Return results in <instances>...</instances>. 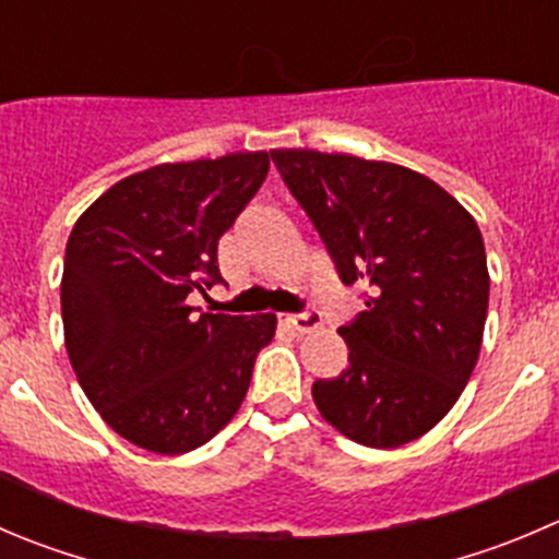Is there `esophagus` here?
I'll list each match as a JSON object with an SVG mask.
<instances>
[{
  "label": "esophagus",
  "mask_w": 559,
  "mask_h": 559,
  "mask_svg": "<svg viewBox=\"0 0 559 559\" xmlns=\"http://www.w3.org/2000/svg\"><path fill=\"white\" fill-rule=\"evenodd\" d=\"M281 322L286 324V328H292L295 333H313V330L322 328V317L313 311H306V313H286V317H281Z\"/></svg>",
  "instance_id": "34e87169"
}]
</instances>
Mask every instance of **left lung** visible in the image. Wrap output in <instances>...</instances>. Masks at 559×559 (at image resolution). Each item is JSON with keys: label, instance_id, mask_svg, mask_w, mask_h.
Instances as JSON below:
<instances>
[{"label": "left lung", "instance_id": "8db88e82", "mask_svg": "<svg viewBox=\"0 0 559 559\" xmlns=\"http://www.w3.org/2000/svg\"><path fill=\"white\" fill-rule=\"evenodd\" d=\"M366 311L338 328L349 366L311 388L333 429L366 448L424 437L467 388L489 311L473 215L426 175L317 150H270Z\"/></svg>", "mask_w": 559, "mask_h": 559}]
</instances>
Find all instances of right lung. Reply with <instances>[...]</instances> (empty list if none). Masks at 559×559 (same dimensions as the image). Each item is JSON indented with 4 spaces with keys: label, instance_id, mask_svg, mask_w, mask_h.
<instances>
[{
    "label": "right lung",
    "instance_id": "1",
    "mask_svg": "<svg viewBox=\"0 0 559 559\" xmlns=\"http://www.w3.org/2000/svg\"><path fill=\"white\" fill-rule=\"evenodd\" d=\"M270 169L267 153L160 164L97 197L64 248L70 366L100 417L133 445L177 456L240 409L275 313L188 306L218 284V240Z\"/></svg>",
    "mask_w": 559,
    "mask_h": 559
}]
</instances>
